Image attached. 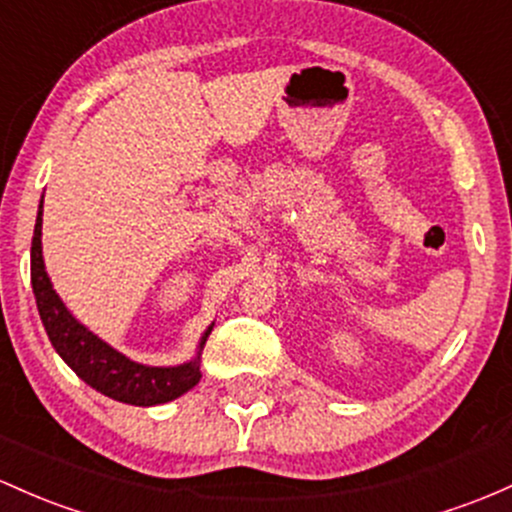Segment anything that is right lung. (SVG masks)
I'll return each mask as SVG.
<instances>
[{
  "label": "right lung",
  "instance_id": "1",
  "mask_svg": "<svg viewBox=\"0 0 512 512\" xmlns=\"http://www.w3.org/2000/svg\"><path fill=\"white\" fill-rule=\"evenodd\" d=\"M41 228H43V199L38 206L36 228H33L31 240V284L36 294V306L41 313L43 328H46L55 352L65 359L67 367L72 369L84 384L97 389L114 401L131 403V406H157L179 398L182 393L194 389L199 384V359L204 342L211 335L206 330L199 342V352L192 362L177 364V367H148L138 364L104 340L97 338L92 330L72 316L55 294L50 284L46 265H43V247H41Z\"/></svg>",
  "mask_w": 512,
  "mask_h": 512
}]
</instances>
